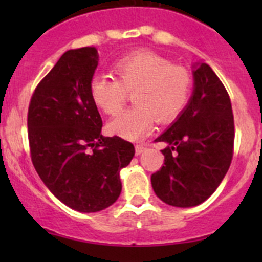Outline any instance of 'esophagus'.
I'll return each instance as SVG.
<instances>
[{
    "mask_svg": "<svg viewBox=\"0 0 262 262\" xmlns=\"http://www.w3.org/2000/svg\"><path fill=\"white\" fill-rule=\"evenodd\" d=\"M146 149H147L146 144H137V146H136V155L139 156L141 153H143Z\"/></svg>",
    "mask_w": 262,
    "mask_h": 262,
    "instance_id": "34e87169",
    "label": "esophagus"
}]
</instances>
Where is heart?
Segmentation results:
<instances>
[{"label": "heart", "mask_w": 262, "mask_h": 262, "mask_svg": "<svg viewBox=\"0 0 262 262\" xmlns=\"http://www.w3.org/2000/svg\"><path fill=\"white\" fill-rule=\"evenodd\" d=\"M115 78L96 75L90 81V95L107 115L118 114L133 92L134 106L120 113L109 129L129 141H139L150 133L155 119L167 123L175 119L190 99L192 78L180 64L149 50H138L118 59L113 66Z\"/></svg>", "instance_id": "1"}]
</instances>
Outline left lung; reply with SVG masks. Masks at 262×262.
I'll return each instance as SVG.
<instances>
[{"label":"left lung","mask_w":262,"mask_h":262,"mask_svg":"<svg viewBox=\"0 0 262 262\" xmlns=\"http://www.w3.org/2000/svg\"><path fill=\"white\" fill-rule=\"evenodd\" d=\"M156 142L165 163L152 173L156 195L166 204L190 208L202 204L226 176L234 143V120L226 87L207 63L194 71V94L178 120Z\"/></svg>","instance_id":"left-lung-1"}]
</instances>
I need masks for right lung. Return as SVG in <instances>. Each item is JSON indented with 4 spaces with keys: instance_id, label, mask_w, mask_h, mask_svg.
Listing matches in <instances>:
<instances>
[{
    "instance_id": "add662e5",
    "label": "right lung",
    "mask_w": 262,
    "mask_h": 262,
    "mask_svg": "<svg viewBox=\"0 0 262 262\" xmlns=\"http://www.w3.org/2000/svg\"><path fill=\"white\" fill-rule=\"evenodd\" d=\"M97 50L66 52L33 92L28 110L30 156L36 172L57 199L82 213L114 204L121 191L119 172L134 146L102 137V120L90 95Z\"/></svg>"
}]
</instances>
